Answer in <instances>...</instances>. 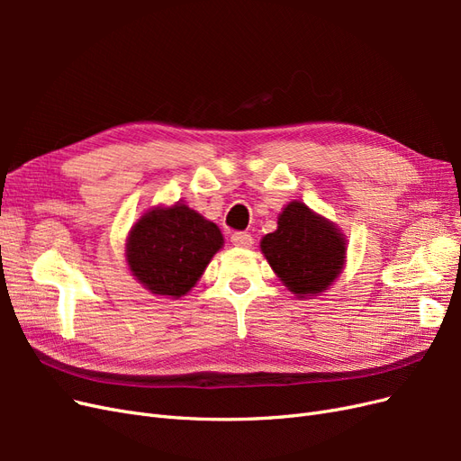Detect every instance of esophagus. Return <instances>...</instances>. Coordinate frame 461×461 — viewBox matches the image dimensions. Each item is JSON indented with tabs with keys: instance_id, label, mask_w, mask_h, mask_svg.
Returning <instances> with one entry per match:
<instances>
[{
	"instance_id": "obj_1",
	"label": "esophagus",
	"mask_w": 461,
	"mask_h": 461,
	"mask_svg": "<svg viewBox=\"0 0 461 461\" xmlns=\"http://www.w3.org/2000/svg\"><path fill=\"white\" fill-rule=\"evenodd\" d=\"M230 242L234 246H239V248H249V246L254 244V236L249 234V232H232L230 234Z\"/></svg>"
}]
</instances>
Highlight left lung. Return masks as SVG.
<instances>
[{"instance_id":"left-lung-1","label":"left lung","mask_w":461,"mask_h":461,"mask_svg":"<svg viewBox=\"0 0 461 461\" xmlns=\"http://www.w3.org/2000/svg\"><path fill=\"white\" fill-rule=\"evenodd\" d=\"M276 230L265 234L261 252L278 278L298 294H319L340 275L346 242L332 222L302 202H290Z\"/></svg>"}]
</instances>
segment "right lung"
Here are the masks:
<instances>
[{
  "instance_id": "right-lung-1",
  "label": "right lung",
  "mask_w": 461,
  "mask_h": 461,
  "mask_svg": "<svg viewBox=\"0 0 461 461\" xmlns=\"http://www.w3.org/2000/svg\"><path fill=\"white\" fill-rule=\"evenodd\" d=\"M222 246L215 222L185 203L156 207L129 234L127 261L132 275L153 294L180 298L196 285Z\"/></svg>"
}]
</instances>
